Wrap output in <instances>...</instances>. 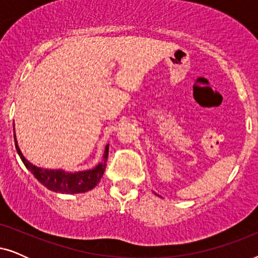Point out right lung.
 Here are the masks:
<instances>
[{
    "label": "right lung",
    "mask_w": 258,
    "mask_h": 258,
    "mask_svg": "<svg viewBox=\"0 0 258 258\" xmlns=\"http://www.w3.org/2000/svg\"><path fill=\"white\" fill-rule=\"evenodd\" d=\"M14 132H15V128H14ZM14 140H15L17 154L20 155L21 160H22L23 164L26 165V168L37 178L38 182H41L45 188L51 190V191L59 194H80L89 191V190L97 185V183L101 181V177L104 174L109 154V144L104 149L103 160H102L101 163H98L96 167L89 169V170L69 172L62 170V169L41 168L30 163V162L23 156L22 151L20 150L15 134H14Z\"/></svg>",
    "instance_id": "obj_1"
}]
</instances>
